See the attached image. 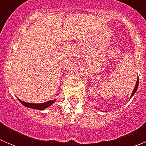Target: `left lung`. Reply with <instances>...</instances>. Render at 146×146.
Returning a JSON list of instances; mask_svg holds the SVG:
<instances>
[{
	"mask_svg": "<svg viewBox=\"0 0 146 146\" xmlns=\"http://www.w3.org/2000/svg\"><path fill=\"white\" fill-rule=\"evenodd\" d=\"M138 84H139V78H137V82H136V85H135V89H134L133 91H132V94H131V96H133L134 94H135V92H136L137 89V87H138Z\"/></svg>",
	"mask_w": 146,
	"mask_h": 146,
	"instance_id": "obj_1",
	"label": "left lung"
}]
</instances>
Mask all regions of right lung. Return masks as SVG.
<instances>
[{
    "instance_id": "1",
    "label": "right lung",
    "mask_w": 146,
    "mask_h": 146,
    "mask_svg": "<svg viewBox=\"0 0 146 146\" xmlns=\"http://www.w3.org/2000/svg\"><path fill=\"white\" fill-rule=\"evenodd\" d=\"M19 99V101L22 103V104L24 105V106L27 107V108H33V109H36V110H42L45 109V108H48L50 107L52 103L55 102V100H50V101L44 103H41V104H33V103H27L25 102L22 101L20 100V99Z\"/></svg>"
}]
</instances>
